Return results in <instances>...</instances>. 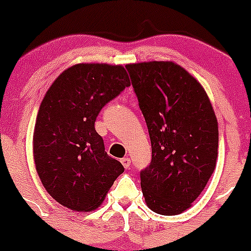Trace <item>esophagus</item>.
<instances>
[{
    "mask_svg": "<svg viewBox=\"0 0 251 251\" xmlns=\"http://www.w3.org/2000/svg\"><path fill=\"white\" fill-rule=\"evenodd\" d=\"M121 164H123L124 168L128 169V168H130V165H131L130 158H123V159H121Z\"/></svg>",
    "mask_w": 251,
    "mask_h": 251,
    "instance_id": "esophagus-1",
    "label": "esophagus"
}]
</instances>
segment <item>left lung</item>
I'll list each match as a JSON object with an SVG mask.
<instances>
[{
    "mask_svg": "<svg viewBox=\"0 0 251 251\" xmlns=\"http://www.w3.org/2000/svg\"><path fill=\"white\" fill-rule=\"evenodd\" d=\"M125 67L151 143V163L141 173L144 201L156 214H182L216 168L214 108L201 82L177 63L151 60Z\"/></svg>",
    "mask_w": 251,
    "mask_h": 251,
    "instance_id": "left-lung-1",
    "label": "left lung"
}]
</instances>
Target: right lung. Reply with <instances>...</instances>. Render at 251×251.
Here are the masks:
<instances>
[{
    "label": "right lung",
    "instance_id": "add662e5",
    "mask_svg": "<svg viewBox=\"0 0 251 251\" xmlns=\"http://www.w3.org/2000/svg\"><path fill=\"white\" fill-rule=\"evenodd\" d=\"M127 86L123 65L80 63L53 81L40 104L32 138L36 171L47 193L73 211L98 209L124 173L105 151L95 121Z\"/></svg>",
    "mask_w": 251,
    "mask_h": 251
}]
</instances>
